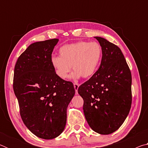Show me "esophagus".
I'll return each mask as SVG.
<instances>
[{
	"mask_svg": "<svg viewBox=\"0 0 148 148\" xmlns=\"http://www.w3.org/2000/svg\"><path fill=\"white\" fill-rule=\"evenodd\" d=\"M74 87L75 89V91H76V94H77V89H78L79 85L77 84H74Z\"/></svg>",
	"mask_w": 148,
	"mask_h": 148,
	"instance_id": "esophagus-1",
	"label": "esophagus"
}]
</instances>
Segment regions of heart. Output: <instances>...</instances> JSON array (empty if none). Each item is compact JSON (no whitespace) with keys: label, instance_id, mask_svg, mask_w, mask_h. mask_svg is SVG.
Instances as JSON below:
<instances>
[{"label":"heart","instance_id":"b5f03b06","mask_svg":"<svg viewBox=\"0 0 148 148\" xmlns=\"http://www.w3.org/2000/svg\"><path fill=\"white\" fill-rule=\"evenodd\" d=\"M60 56H52L51 66L60 79H66L72 67L71 79L89 78L98 69L102 47L96 42L80 41L64 45L59 50Z\"/></svg>","mask_w":148,"mask_h":148}]
</instances>
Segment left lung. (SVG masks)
Returning <instances> with one entry per match:
<instances>
[{
	"mask_svg": "<svg viewBox=\"0 0 148 148\" xmlns=\"http://www.w3.org/2000/svg\"><path fill=\"white\" fill-rule=\"evenodd\" d=\"M102 47V60L95 74L79 87L83 110L90 127L101 134L117 131L129 113L132 77L123 54L107 40L95 36Z\"/></svg>",
	"mask_w": 148,
	"mask_h": 148,
	"instance_id": "obj_1",
	"label": "left lung"
}]
</instances>
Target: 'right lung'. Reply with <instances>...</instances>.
<instances>
[{"instance_id": "obj_1", "label": "right lung", "mask_w": 148, "mask_h": 148, "mask_svg": "<svg viewBox=\"0 0 148 148\" xmlns=\"http://www.w3.org/2000/svg\"><path fill=\"white\" fill-rule=\"evenodd\" d=\"M58 42L54 38L31 44L14 69L13 87L21 119L32 133L46 140L63 131L67 107L75 94L73 84L60 79L51 66Z\"/></svg>"}]
</instances>
